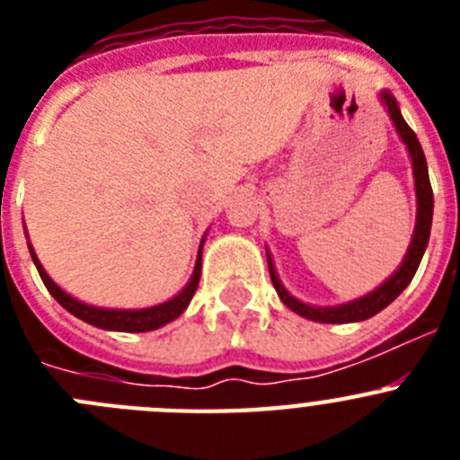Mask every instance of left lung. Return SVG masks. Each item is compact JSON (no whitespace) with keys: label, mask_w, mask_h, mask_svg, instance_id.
<instances>
[{"label":"left lung","mask_w":460,"mask_h":460,"mask_svg":"<svg viewBox=\"0 0 460 460\" xmlns=\"http://www.w3.org/2000/svg\"><path fill=\"white\" fill-rule=\"evenodd\" d=\"M382 101L387 105L389 117H392L394 126H396L398 136L403 137V142L408 145L410 158H412V172H414V186H417V226H414L412 243H410L408 255H405L403 265L398 267L396 274L389 280H385L377 290H373L371 295L361 296L357 302L343 304V306L334 308H315L308 306V304L296 302L295 296L280 286L279 276H276L274 265H271L270 255H267V265H270V276L271 283H274L276 292H279L280 302L286 304L288 308H292L295 313L304 315L308 320H315V323H329V324H343V323H359V320L373 318L376 313H380L382 308L389 306V304L396 299L401 292L408 288V283L412 280V276L417 274V267L421 262V255H424L426 246H429L430 237V221H433V189H430L429 181V165H426L424 149H421L420 140L414 136V131L405 124L401 110H398L396 101H394L392 93H382Z\"/></svg>","instance_id":"1"}]
</instances>
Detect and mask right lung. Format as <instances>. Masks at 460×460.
Returning <instances> with one entry per match:
<instances>
[{
	"label": "right lung",
	"mask_w": 460,
	"mask_h": 460,
	"mask_svg": "<svg viewBox=\"0 0 460 460\" xmlns=\"http://www.w3.org/2000/svg\"><path fill=\"white\" fill-rule=\"evenodd\" d=\"M31 260H34L36 270H39L40 280L46 283L48 292L55 296L57 302L62 304L68 313H73L75 318L84 320V323L93 324V327L101 329H112V332H152V329L164 327V324L172 323L174 318H180L181 313L186 311V306L193 299L195 290H198V283H200V271H202V249L198 253V262H195V271L193 279L189 280V286L180 292V295L170 299L165 304H158V306L152 308H140V311H115V308H96V306H87V304L78 302V299H73L71 295L62 290V288L55 286V280L46 274V270L40 267L39 258L34 255L30 246Z\"/></svg>",
	"instance_id": "right-lung-1"
}]
</instances>
